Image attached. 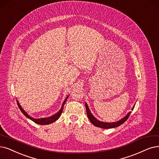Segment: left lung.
Segmentation results:
<instances>
[{
	"label": "left lung",
	"instance_id": "8db88e82",
	"mask_svg": "<svg viewBox=\"0 0 159 159\" xmlns=\"http://www.w3.org/2000/svg\"><path fill=\"white\" fill-rule=\"evenodd\" d=\"M135 106V104H134ZM134 106L132 107V111L134 110ZM85 107H86V111H87V116L89 119L90 121L94 125L97 126V127H100L102 129H112V128H116L117 127V126H120V125H122L123 123H124L127 119L129 118V117L130 116L131 111H129L127 114H126V116H125L123 119H121L120 120H118L117 122H114V123H105V122H102V121H100V120H98L96 117H95L93 114L91 113L89 108V107L87 104V103L85 102Z\"/></svg>",
	"mask_w": 159,
	"mask_h": 159
}]
</instances>
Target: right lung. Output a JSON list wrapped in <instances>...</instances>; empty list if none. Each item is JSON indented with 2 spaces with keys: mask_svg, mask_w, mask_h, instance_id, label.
<instances>
[{
  "mask_svg": "<svg viewBox=\"0 0 159 159\" xmlns=\"http://www.w3.org/2000/svg\"><path fill=\"white\" fill-rule=\"evenodd\" d=\"M68 98V96L65 98V100H64V102H63V103H62V106H61V109H60V110H59L57 113L56 114H55V115L52 116H51V117H46V118L35 119V118L32 117L31 116H30L29 115H28L27 113L23 109V107L21 106L20 102H19V101H18L17 100V106H18V107H19V108L20 109L21 111L24 114L25 116H26L28 119L32 120L33 122H34V123H36V124L44 125H49V124L55 122V120H57V119L60 117L61 115L62 114V112L63 107H64V105H65V102H66Z\"/></svg>",
  "mask_w": 159,
  "mask_h": 159,
  "instance_id": "add662e5",
  "label": "right lung"
}]
</instances>
